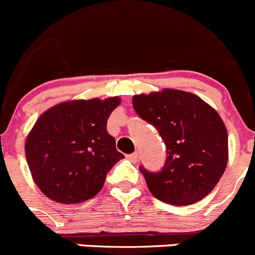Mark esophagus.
<instances>
[{"instance_id": "esophagus-1", "label": "esophagus", "mask_w": 255, "mask_h": 255, "mask_svg": "<svg viewBox=\"0 0 255 255\" xmlns=\"http://www.w3.org/2000/svg\"><path fill=\"white\" fill-rule=\"evenodd\" d=\"M128 160L131 161V162L136 163V162H137V160H138V153H137V152L131 153V155H128Z\"/></svg>"}]
</instances>
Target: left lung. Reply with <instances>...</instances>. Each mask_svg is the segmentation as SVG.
Here are the masks:
<instances>
[{
	"label": "left lung",
	"instance_id": "8db88e82",
	"mask_svg": "<svg viewBox=\"0 0 255 255\" xmlns=\"http://www.w3.org/2000/svg\"><path fill=\"white\" fill-rule=\"evenodd\" d=\"M132 105L138 117L157 128L167 148L160 172L140 166L150 192L173 206L205 198L228 162V133L217 110L196 94L168 88L133 95Z\"/></svg>",
	"mask_w": 255,
	"mask_h": 255
}]
</instances>
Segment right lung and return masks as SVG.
<instances>
[{
    "mask_svg": "<svg viewBox=\"0 0 255 255\" xmlns=\"http://www.w3.org/2000/svg\"><path fill=\"white\" fill-rule=\"evenodd\" d=\"M120 103L119 97L68 100L37 119L24 151L32 178L43 195L74 205L99 193L107 173L124 158L107 130L108 119Z\"/></svg>",
    "mask_w": 255,
    "mask_h": 255,
    "instance_id": "1",
    "label": "right lung"
}]
</instances>
